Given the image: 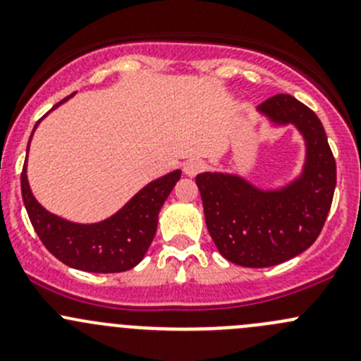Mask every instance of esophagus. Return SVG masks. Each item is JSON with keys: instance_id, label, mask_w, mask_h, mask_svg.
I'll use <instances>...</instances> for the list:
<instances>
[{"instance_id": "obj_1", "label": "esophagus", "mask_w": 361, "mask_h": 361, "mask_svg": "<svg viewBox=\"0 0 361 361\" xmlns=\"http://www.w3.org/2000/svg\"><path fill=\"white\" fill-rule=\"evenodd\" d=\"M204 167H206V164H204L202 160L194 159V160H188V162H185L183 171H185V174H187V176L192 178V176H195V174L201 173Z\"/></svg>"}]
</instances>
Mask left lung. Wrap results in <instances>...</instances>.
<instances>
[{
	"mask_svg": "<svg viewBox=\"0 0 361 361\" xmlns=\"http://www.w3.org/2000/svg\"><path fill=\"white\" fill-rule=\"evenodd\" d=\"M272 129L293 126L304 141V162L279 187H258L238 173L195 178L204 218L221 257L243 267H271L305 251L322 232L336 190V160L325 129L305 104L278 94L258 106Z\"/></svg>",
	"mask_w": 361,
	"mask_h": 361,
	"instance_id": "8db88e82",
	"label": "left lung"
}]
</instances>
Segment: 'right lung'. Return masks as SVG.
I'll list each match as a JSON object with an SVG mask.
<instances>
[{"label": "right lung", "instance_id": "add662e5", "mask_svg": "<svg viewBox=\"0 0 361 361\" xmlns=\"http://www.w3.org/2000/svg\"><path fill=\"white\" fill-rule=\"evenodd\" d=\"M73 96L75 94L57 103L50 111L59 108ZM43 118L36 122L31 137ZM31 137L27 143V154ZM180 178L181 171L174 169L150 181L116 213L96 224H78V221L66 220L50 213L36 201L27 180V157L20 174V190H23V201L29 220L45 248L54 257L78 271L108 274V272L129 271L143 260L157 232L160 207L169 197Z\"/></svg>", "mask_w": 361, "mask_h": 361}]
</instances>
